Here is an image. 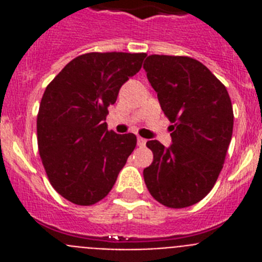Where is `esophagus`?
Masks as SVG:
<instances>
[{
	"label": "esophagus",
	"instance_id": "obj_1",
	"mask_svg": "<svg viewBox=\"0 0 262 262\" xmlns=\"http://www.w3.org/2000/svg\"><path fill=\"white\" fill-rule=\"evenodd\" d=\"M145 143H147V140H145L144 138H140V136H139V138H138V145H139V147H144Z\"/></svg>",
	"mask_w": 262,
	"mask_h": 262
}]
</instances>
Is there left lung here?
Returning a JSON list of instances; mask_svg holds the SVG:
<instances>
[{
    "mask_svg": "<svg viewBox=\"0 0 262 262\" xmlns=\"http://www.w3.org/2000/svg\"><path fill=\"white\" fill-rule=\"evenodd\" d=\"M143 68L173 123L168 148L147 142L154 161L143 170L144 182L161 205L189 207L210 193L223 168L232 138V103L226 86L195 59L151 55Z\"/></svg>",
    "mask_w": 262,
    "mask_h": 262,
    "instance_id": "left-lung-1",
    "label": "left lung"
}]
</instances>
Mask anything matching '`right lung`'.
Wrapping results in <instances>:
<instances>
[{"label":"right lung","instance_id":"1","mask_svg":"<svg viewBox=\"0 0 262 262\" xmlns=\"http://www.w3.org/2000/svg\"><path fill=\"white\" fill-rule=\"evenodd\" d=\"M145 56L85 53L46 88L36 120L39 155L53 189L72 203L103 200L135 149L134 134L108 131L105 120L120 86L140 71Z\"/></svg>","mask_w":262,"mask_h":262}]
</instances>
